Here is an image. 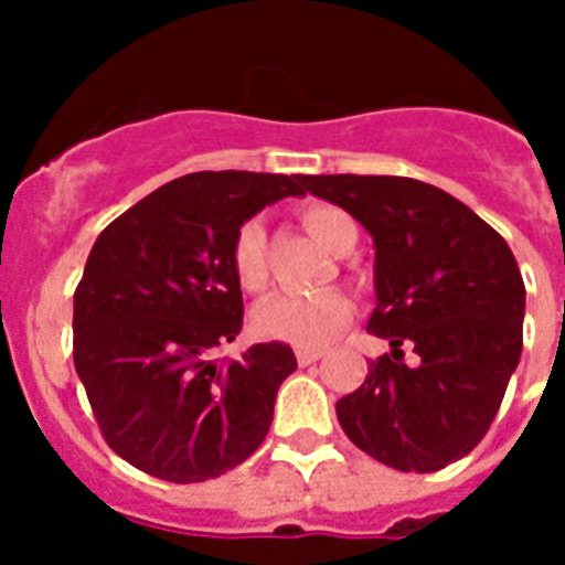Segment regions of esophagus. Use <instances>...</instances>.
I'll use <instances>...</instances> for the list:
<instances>
[{
  "label": "esophagus",
  "instance_id": "obj_1",
  "mask_svg": "<svg viewBox=\"0 0 565 565\" xmlns=\"http://www.w3.org/2000/svg\"><path fill=\"white\" fill-rule=\"evenodd\" d=\"M296 359H298V364H301V367H307V364L319 362L321 350H316V348H296Z\"/></svg>",
  "mask_w": 565,
  "mask_h": 565
}]
</instances>
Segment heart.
<instances>
[{
    "label": "heart",
    "instance_id": "b5f03b06",
    "mask_svg": "<svg viewBox=\"0 0 565 565\" xmlns=\"http://www.w3.org/2000/svg\"><path fill=\"white\" fill-rule=\"evenodd\" d=\"M301 224L312 238L330 253L344 255L355 244V224L333 203H307ZM232 273L241 290L260 296L269 287L267 232L260 221H244L232 241ZM353 305L341 290H324L316 296H281L258 307L255 330L275 341H290L296 348H321L350 321Z\"/></svg>",
    "mask_w": 565,
    "mask_h": 565
}]
</instances>
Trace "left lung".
<instances>
[{
    "mask_svg": "<svg viewBox=\"0 0 565 565\" xmlns=\"http://www.w3.org/2000/svg\"><path fill=\"white\" fill-rule=\"evenodd\" d=\"M307 189L373 235L379 305L367 333L391 341L359 391L335 402L341 430L396 471L451 466L488 434L523 353L514 253L466 203L422 180L310 174Z\"/></svg>",
    "mask_w": 565,
    "mask_h": 565,
    "instance_id": "left-lung-1",
    "label": "left lung"
}]
</instances>
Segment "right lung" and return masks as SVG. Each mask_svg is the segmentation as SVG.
I'll list each match as a JSON object with an SVG mask.
<instances>
[{"label": "right lung", "mask_w": 565, "mask_h": 565, "mask_svg": "<svg viewBox=\"0 0 565 565\" xmlns=\"http://www.w3.org/2000/svg\"><path fill=\"white\" fill-rule=\"evenodd\" d=\"M307 178L183 174L99 232L74 290V367L117 457L186 486L258 451L298 362L281 341L212 359L244 327L232 241Z\"/></svg>", "instance_id": "right-lung-1"}]
</instances>
